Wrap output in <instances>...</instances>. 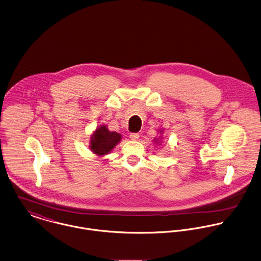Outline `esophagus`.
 Here are the masks:
<instances>
[{
  "label": "esophagus",
  "mask_w": 261,
  "mask_h": 261,
  "mask_svg": "<svg viewBox=\"0 0 261 261\" xmlns=\"http://www.w3.org/2000/svg\"><path fill=\"white\" fill-rule=\"evenodd\" d=\"M130 138H131L132 140H138L139 134H138V133H131V134H130Z\"/></svg>",
  "instance_id": "esophagus-1"
}]
</instances>
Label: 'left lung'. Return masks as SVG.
Segmentation results:
<instances>
[{
  "instance_id": "left-lung-1",
  "label": "left lung",
  "mask_w": 261,
  "mask_h": 261,
  "mask_svg": "<svg viewBox=\"0 0 261 261\" xmlns=\"http://www.w3.org/2000/svg\"><path fill=\"white\" fill-rule=\"evenodd\" d=\"M158 132L160 133V137H158V138H154V139H153V141H154L155 143H158L159 145H161V143H162V136H163L164 130H163V129H160Z\"/></svg>"
}]
</instances>
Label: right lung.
Masks as SVG:
<instances>
[{"mask_svg": "<svg viewBox=\"0 0 261 261\" xmlns=\"http://www.w3.org/2000/svg\"><path fill=\"white\" fill-rule=\"evenodd\" d=\"M122 135L116 131H110L106 125H99L89 138V149L98 158H102L115 148L121 141Z\"/></svg>", "mask_w": 261, "mask_h": 261, "instance_id": "obj_1", "label": "right lung"}]
</instances>
